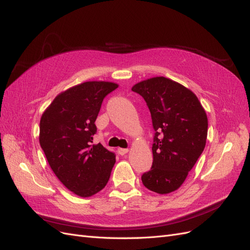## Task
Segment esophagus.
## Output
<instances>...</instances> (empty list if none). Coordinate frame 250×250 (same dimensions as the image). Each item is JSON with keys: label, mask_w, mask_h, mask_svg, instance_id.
Here are the masks:
<instances>
[{"label": "esophagus", "mask_w": 250, "mask_h": 250, "mask_svg": "<svg viewBox=\"0 0 250 250\" xmlns=\"http://www.w3.org/2000/svg\"><path fill=\"white\" fill-rule=\"evenodd\" d=\"M127 152H129V148H118V154L121 156L125 155Z\"/></svg>", "instance_id": "34e87169"}]
</instances>
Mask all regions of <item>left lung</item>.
Wrapping results in <instances>:
<instances>
[{
    "label": "left lung",
    "instance_id": "left-lung-1",
    "mask_svg": "<svg viewBox=\"0 0 250 250\" xmlns=\"http://www.w3.org/2000/svg\"><path fill=\"white\" fill-rule=\"evenodd\" d=\"M151 112L155 130L153 165L142 183L157 194L179 188L202 154L208 116L198 97L179 83L159 76L133 85Z\"/></svg>",
    "mask_w": 250,
    "mask_h": 250
}]
</instances>
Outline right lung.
<instances>
[{
	"label": "right lung",
	"instance_id": "add662e5",
	"mask_svg": "<svg viewBox=\"0 0 250 250\" xmlns=\"http://www.w3.org/2000/svg\"><path fill=\"white\" fill-rule=\"evenodd\" d=\"M118 88L110 82H85L62 92L42 113L40 145L50 167L80 197L101 191L110 179L115 154L93 144L104 98Z\"/></svg>",
	"mask_w": 250,
	"mask_h": 250
}]
</instances>
